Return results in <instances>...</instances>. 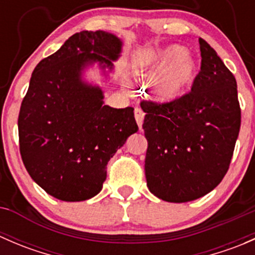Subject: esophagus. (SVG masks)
Masks as SVG:
<instances>
[{
    "mask_svg": "<svg viewBox=\"0 0 255 255\" xmlns=\"http://www.w3.org/2000/svg\"><path fill=\"white\" fill-rule=\"evenodd\" d=\"M134 117H135V121H137L138 127H139V129H142V125H143V120H144V112L140 109H135L134 110Z\"/></svg>",
    "mask_w": 255,
    "mask_h": 255,
    "instance_id": "34e87169",
    "label": "esophagus"
}]
</instances>
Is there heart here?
<instances>
[{
	"instance_id": "b5f03b06",
	"label": "heart",
	"mask_w": 255,
	"mask_h": 255,
	"mask_svg": "<svg viewBox=\"0 0 255 255\" xmlns=\"http://www.w3.org/2000/svg\"><path fill=\"white\" fill-rule=\"evenodd\" d=\"M138 73L154 74L150 80L151 96L155 101L168 104L191 86L197 74V61L184 47L173 44L143 60Z\"/></svg>"
}]
</instances>
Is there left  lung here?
<instances>
[{"label": "left lung", "mask_w": 255, "mask_h": 255, "mask_svg": "<svg viewBox=\"0 0 255 255\" xmlns=\"http://www.w3.org/2000/svg\"><path fill=\"white\" fill-rule=\"evenodd\" d=\"M191 92L169 104L143 101L149 191L168 202H189L212 191L230 168L241 128L237 82L206 40Z\"/></svg>", "instance_id": "1"}]
</instances>
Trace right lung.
I'll use <instances>...</instances> for the list:
<instances>
[{
	"mask_svg": "<svg viewBox=\"0 0 255 255\" xmlns=\"http://www.w3.org/2000/svg\"><path fill=\"white\" fill-rule=\"evenodd\" d=\"M122 45L113 33L82 30L32 74L18 116L20 156L30 177L61 201L96 196L109 160L138 130L134 109L105 105L101 87L84 78L95 64L107 78Z\"/></svg>",
	"mask_w": 255,
	"mask_h": 255,
	"instance_id": "1",
	"label": "right lung"
}]
</instances>
